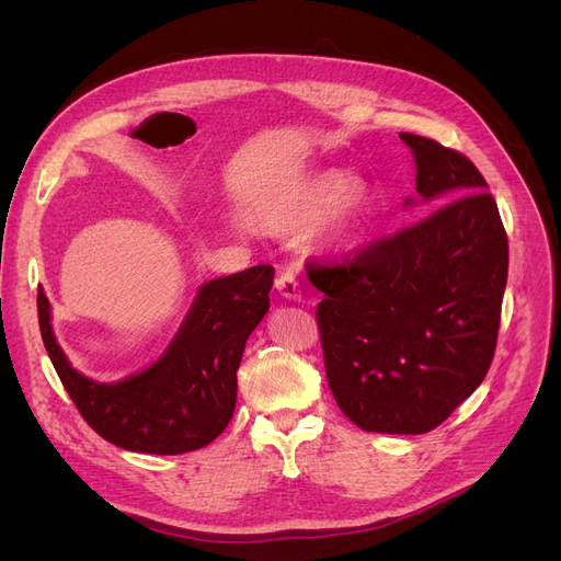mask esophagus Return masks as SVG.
Here are the masks:
<instances>
[{
  "label": "esophagus",
  "mask_w": 561,
  "mask_h": 561,
  "mask_svg": "<svg viewBox=\"0 0 561 561\" xmlns=\"http://www.w3.org/2000/svg\"><path fill=\"white\" fill-rule=\"evenodd\" d=\"M275 288L286 300H300V282L293 271H282L275 279Z\"/></svg>",
  "instance_id": "34e87169"
}]
</instances>
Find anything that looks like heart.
Masks as SVG:
<instances>
[{"instance_id": "b5f03b06", "label": "heart", "mask_w": 561, "mask_h": 561, "mask_svg": "<svg viewBox=\"0 0 561 561\" xmlns=\"http://www.w3.org/2000/svg\"><path fill=\"white\" fill-rule=\"evenodd\" d=\"M375 209L364 182H355L345 170H318L305 180L265 195L256 204V218L275 231L307 227L320 218L322 239L334 250H355Z\"/></svg>"}]
</instances>
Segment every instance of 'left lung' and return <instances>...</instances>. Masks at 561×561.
I'll return each mask as SVG.
<instances>
[{
  "mask_svg": "<svg viewBox=\"0 0 561 561\" xmlns=\"http://www.w3.org/2000/svg\"><path fill=\"white\" fill-rule=\"evenodd\" d=\"M416 193L439 204L421 222L339 263H307L330 389L366 432L425 434L489 373L510 248L484 176L440 142L400 134ZM411 204V199H407Z\"/></svg>",
  "mask_w": 561,
  "mask_h": 561,
  "instance_id": "left-lung-1",
  "label": "left lung"
}]
</instances>
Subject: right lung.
Here are the masks:
<instances>
[{
    "label": "right lung",
    "instance_id": "1",
    "mask_svg": "<svg viewBox=\"0 0 561 561\" xmlns=\"http://www.w3.org/2000/svg\"><path fill=\"white\" fill-rule=\"evenodd\" d=\"M273 265L206 282L157 364L115 385L75 370L56 343L45 290L38 322L47 355L83 421L131 453L182 455L209 446L236 407V370L248 336L271 307Z\"/></svg>",
    "mask_w": 561,
    "mask_h": 561
}]
</instances>
